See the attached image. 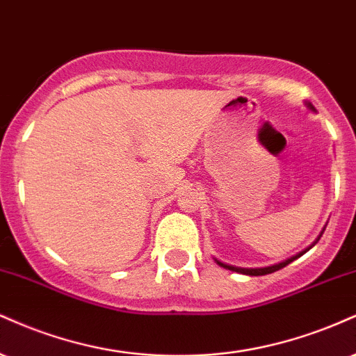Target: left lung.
<instances>
[{
  "label": "left lung",
  "instance_id": "8db88e82",
  "mask_svg": "<svg viewBox=\"0 0 356 356\" xmlns=\"http://www.w3.org/2000/svg\"><path fill=\"white\" fill-rule=\"evenodd\" d=\"M305 104H307V108H308V110H312V111H316V110H315V106H313V104H312L310 102H305ZM325 228H327V227H323V229H321V233H320V235H318V238H316V240L313 241V243H312L310 246H308V248H305L303 252H300V253L293 254V257H291V258H286L285 261H280V263H277V265H271V266H263V268H241V266H233V265H228V263H223V261L216 260V258H213V260H215L216 265H220L221 268H227V270H229V271H236V273H241V275H250V277H261V275H268V273H273V271H278V270L285 268L286 265H290V263H291V261H295L296 258H300V257H302V254L307 253L308 250L313 248V246H315L316 243H318V240H320V238H321V235H323Z\"/></svg>",
  "mask_w": 356,
  "mask_h": 356
}]
</instances>
